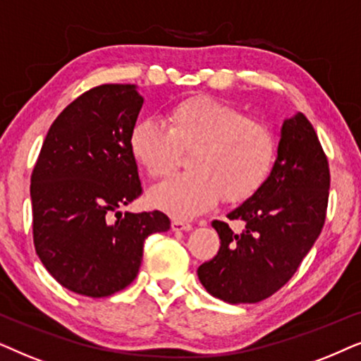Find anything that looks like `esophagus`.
<instances>
[{"mask_svg":"<svg viewBox=\"0 0 361 361\" xmlns=\"http://www.w3.org/2000/svg\"><path fill=\"white\" fill-rule=\"evenodd\" d=\"M171 229L176 231V233H178V231H191V229H193V226H191L190 223H185V221L175 219L171 223Z\"/></svg>","mask_w":361,"mask_h":361,"instance_id":"34e87169","label":"esophagus"}]
</instances>
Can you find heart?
Here are the masks:
<instances>
[{
	"instance_id": "heart-1",
	"label": "heart",
	"mask_w": 361,
	"mask_h": 361,
	"mask_svg": "<svg viewBox=\"0 0 361 361\" xmlns=\"http://www.w3.org/2000/svg\"><path fill=\"white\" fill-rule=\"evenodd\" d=\"M163 122L140 120L128 133V150L153 180L173 171L178 148L191 150L186 175L153 191L152 203L175 218H195L221 196L239 203L256 193L272 168V133L223 100L195 95L166 110Z\"/></svg>"
}]
</instances>
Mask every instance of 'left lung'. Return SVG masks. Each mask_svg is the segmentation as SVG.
<instances>
[{"instance_id": "8db88e82", "label": "left lung", "mask_w": 361, "mask_h": 361, "mask_svg": "<svg viewBox=\"0 0 361 361\" xmlns=\"http://www.w3.org/2000/svg\"><path fill=\"white\" fill-rule=\"evenodd\" d=\"M329 161L304 114L286 118L277 158L261 188L229 219L243 233L213 221L221 247L198 267L200 282L228 304H256L289 282L319 238L329 203Z\"/></svg>"}]
</instances>
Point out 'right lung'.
I'll list each match as a JSON object with an SVG mask.
<instances>
[{"label": "right lung", "mask_w": 361, "mask_h": 361, "mask_svg": "<svg viewBox=\"0 0 361 361\" xmlns=\"http://www.w3.org/2000/svg\"><path fill=\"white\" fill-rule=\"evenodd\" d=\"M142 105L133 84H104L79 95L52 122L32 170L36 252L75 294L125 289L140 269L145 239L170 229L161 211H120L142 195L128 150Z\"/></svg>", "instance_id": "1"}]
</instances>
